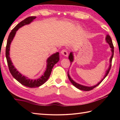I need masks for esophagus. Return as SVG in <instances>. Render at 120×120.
<instances>
[{"instance_id": "obj_1", "label": "esophagus", "mask_w": 120, "mask_h": 120, "mask_svg": "<svg viewBox=\"0 0 120 120\" xmlns=\"http://www.w3.org/2000/svg\"><path fill=\"white\" fill-rule=\"evenodd\" d=\"M61 54L63 56H65V57H68V51L66 49H63L61 52Z\"/></svg>"}]
</instances>
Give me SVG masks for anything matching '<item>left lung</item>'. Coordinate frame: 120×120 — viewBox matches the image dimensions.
I'll return each mask as SVG.
<instances>
[{
  "label": "left lung",
  "instance_id": "left-lung-1",
  "mask_svg": "<svg viewBox=\"0 0 120 120\" xmlns=\"http://www.w3.org/2000/svg\"><path fill=\"white\" fill-rule=\"evenodd\" d=\"M106 42L107 43H108L109 46H110V47L111 48V52H112V55L111 56V58L110 59V65H109V67L108 68L107 71H106V73L105 74V76H104V78L101 79V80L100 81V82H98L97 85L94 86H82V85H81L80 84H78L77 83H76V82H75L74 81L72 78H71L70 76L69 75V74H68V78L69 79V80H70V81L71 82L73 85L76 88H78V89H79L80 90H82V91H90L91 90H92L94 88H95L96 86H98L99 84H100L101 82H102V81L105 78V77H106L108 75V73L109 72V71L110 70V68L111 67V63H112V58L113 57V53H114V46H113V43H112V40H111V38L110 37V35H109L108 34L107 35V36L106 37ZM68 59H69V60L70 61V63L71 64H72V63L73 62V60H74V56H73V52H71L70 53V55L68 56Z\"/></svg>",
  "mask_w": 120,
  "mask_h": 120
}]
</instances>
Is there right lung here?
I'll use <instances>...</instances> for the list:
<instances>
[{"mask_svg": "<svg viewBox=\"0 0 120 120\" xmlns=\"http://www.w3.org/2000/svg\"><path fill=\"white\" fill-rule=\"evenodd\" d=\"M35 19H36L35 16H30L27 17L21 22H20L19 24H18L12 30L7 40L6 49V57L9 69L11 75L15 79L19 81V83H21L22 85L29 88H36L44 84L49 78L53 66L59 60V52H57L50 56L47 60V67L44 73L43 74L41 77L37 79H29L22 75L19 71H17L16 68L13 65V63L9 56L10 47V44H11V42L13 39L15 34H16L17 30L25 25L29 24Z\"/></svg>", "mask_w": 120, "mask_h": 120, "instance_id": "right-lung-1", "label": "right lung"}]
</instances>
